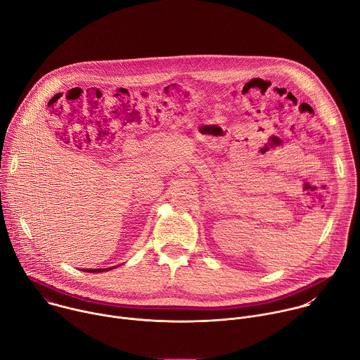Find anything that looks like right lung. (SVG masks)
Returning a JSON list of instances; mask_svg holds the SVG:
<instances>
[{
	"mask_svg": "<svg viewBox=\"0 0 360 360\" xmlns=\"http://www.w3.org/2000/svg\"><path fill=\"white\" fill-rule=\"evenodd\" d=\"M104 271H108V269H104ZM86 272H102V269H91V271L86 269Z\"/></svg>",
	"mask_w": 360,
	"mask_h": 360,
	"instance_id": "obj_1",
	"label": "right lung"
}]
</instances>
